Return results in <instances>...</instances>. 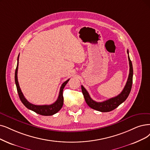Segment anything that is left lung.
Here are the masks:
<instances>
[{
  "instance_id": "obj_1",
  "label": "left lung",
  "mask_w": 150,
  "mask_h": 150,
  "mask_svg": "<svg viewBox=\"0 0 150 150\" xmlns=\"http://www.w3.org/2000/svg\"><path fill=\"white\" fill-rule=\"evenodd\" d=\"M127 52L128 53V59L129 62V74L126 84H125L124 89L122 90V91L120 94H119L115 97L111 98L106 101H102V102H97V101H94L91 98V96L89 95L88 92L86 91V89L82 86H81V89L83 97H84L88 106L89 107H91V108L101 112H109L116 108L119 105H120L121 103H122L128 97L131 91L132 86L133 67L132 63V62L129 55L128 50Z\"/></svg>"
}]
</instances>
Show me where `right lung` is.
I'll list each match as a JSON object with an SVG mask.
<instances>
[{"label": "right lung", "instance_id": "obj_1", "mask_svg": "<svg viewBox=\"0 0 150 150\" xmlns=\"http://www.w3.org/2000/svg\"><path fill=\"white\" fill-rule=\"evenodd\" d=\"M19 55L20 54L18 55V59H17V66H16V68L15 69V83H16V88H17V92H18V93L19 97L21 101V102L27 108L34 111L35 112L39 114V115H43V116H52V115H55V113H57L61 110V108L63 106V91L65 86L67 85V83L69 81V79H68L67 81H66L62 83V85L60 87V90H59L58 97L55 103H53V104L49 105H35L29 103V101L25 98V96L23 95L21 91V88L20 87L18 81L17 73H18V68Z\"/></svg>", "mask_w": 150, "mask_h": 150}]
</instances>
